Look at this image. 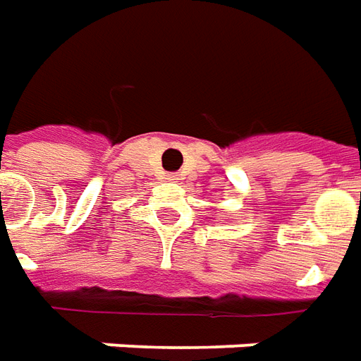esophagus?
Wrapping results in <instances>:
<instances>
[{
	"mask_svg": "<svg viewBox=\"0 0 361 361\" xmlns=\"http://www.w3.org/2000/svg\"><path fill=\"white\" fill-rule=\"evenodd\" d=\"M169 180H176V175H169Z\"/></svg>",
	"mask_w": 361,
	"mask_h": 361,
	"instance_id": "1",
	"label": "esophagus"
}]
</instances>
